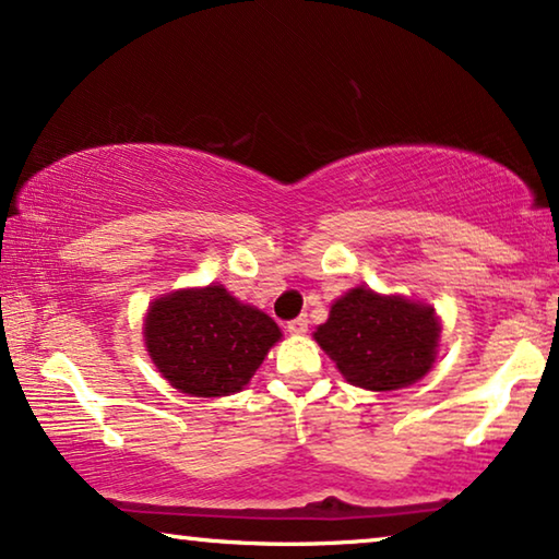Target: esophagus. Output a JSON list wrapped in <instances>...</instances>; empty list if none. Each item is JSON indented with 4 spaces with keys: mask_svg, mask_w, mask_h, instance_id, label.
I'll return each mask as SVG.
<instances>
[{
    "mask_svg": "<svg viewBox=\"0 0 559 559\" xmlns=\"http://www.w3.org/2000/svg\"><path fill=\"white\" fill-rule=\"evenodd\" d=\"M287 331L293 333V335H300V333H305V331H308V318L300 316V318L289 320V323H287Z\"/></svg>",
    "mask_w": 559,
    "mask_h": 559,
    "instance_id": "1",
    "label": "esophagus"
}]
</instances>
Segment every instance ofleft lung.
<instances>
[{
  "mask_svg": "<svg viewBox=\"0 0 559 559\" xmlns=\"http://www.w3.org/2000/svg\"><path fill=\"white\" fill-rule=\"evenodd\" d=\"M440 323L435 310L404 297L356 287L335 300L316 341L350 384L392 392L432 369Z\"/></svg>",
  "mask_w": 559,
  "mask_h": 559,
  "instance_id": "8db88e82",
  "label": "left lung"
}]
</instances>
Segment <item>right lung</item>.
Listing matches in <instances>:
<instances>
[{
    "label": "right lung",
    "mask_w": 559,
    "mask_h": 559,
    "mask_svg": "<svg viewBox=\"0 0 559 559\" xmlns=\"http://www.w3.org/2000/svg\"><path fill=\"white\" fill-rule=\"evenodd\" d=\"M280 328L221 285L180 289L152 302L144 343L163 377L193 396H224L249 384Z\"/></svg>",
    "instance_id": "right-lung-1"
}]
</instances>
